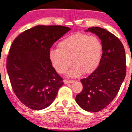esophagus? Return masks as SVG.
Segmentation results:
<instances>
[{"label": "esophagus", "mask_w": 132, "mask_h": 132, "mask_svg": "<svg viewBox=\"0 0 132 132\" xmlns=\"http://www.w3.org/2000/svg\"><path fill=\"white\" fill-rule=\"evenodd\" d=\"M64 83V84H68V83H72L74 82V80H68V79H64L63 81Z\"/></svg>", "instance_id": "34e87169"}]
</instances>
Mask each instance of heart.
<instances>
[{"mask_svg": "<svg viewBox=\"0 0 132 132\" xmlns=\"http://www.w3.org/2000/svg\"><path fill=\"white\" fill-rule=\"evenodd\" d=\"M103 46L96 36L84 33H76L61 40L57 49L50 50L49 56L52 65L57 73L63 74L71 66H74L68 75L76 77L81 74L92 73L100 62Z\"/></svg>", "mask_w": 132, "mask_h": 132, "instance_id": "heart-1", "label": "heart"}]
</instances>
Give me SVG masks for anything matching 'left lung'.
Masks as SVG:
<instances>
[{"label":"left lung","mask_w":132,"mask_h":132,"mask_svg":"<svg viewBox=\"0 0 132 132\" xmlns=\"http://www.w3.org/2000/svg\"><path fill=\"white\" fill-rule=\"evenodd\" d=\"M88 31L100 39L103 53L96 70L81 79L83 88L76 101L85 110L98 112L113 101L125 79V51L119 39L109 31L99 27H89Z\"/></svg>","instance_id":"obj_1"}]
</instances>
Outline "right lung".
I'll return each instance as SVG.
<instances>
[{
  "label": "right lung",
  "mask_w": 132,
  "mask_h": 132,
  "mask_svg": "<svg viewBox=\"0 0 132 132\" xmlns=\"http://www.w3.org/2000/svg\"><path fill=\"white\" fill-rule=\"evenodd\" d=\"M69 30L62 26H36L13 41L7 56V73L14 93L28 108H47L63 85L49 54L53 44Z\"/></svg>",
  "instance_id": "add662e5"
}]
</instances>
